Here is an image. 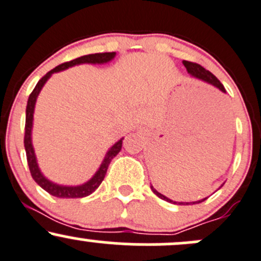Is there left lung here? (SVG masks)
Wrapping results in <instances>:
<instances>
[{
  "label": "left lung",
  "mask_w": 261,
  "mask_h": 261,
  "mask_svg": "<svg viewBox=\"0 0 261 261\" xmlns=\"http://www.w3.org/2000/svg\"><path fill=\"white\" fill-rule=\"evenodd\" d=\"M182 63H184L185 68L187 69V72H189L191 76L196 77V79H198V80H202V82L207 83V84L214 85L215 88H217V89H219V90H221L222 93H226V90H225L224 85H222L221 83H220V80L217 79V77L215 76V75L212 74V72H210L208 70H206L205 68H202V66L198 65V64H196V63H191V61H186V60H184V61H182ZM221 186H222V185H221ZM150 190L153 191V193H154V195H157L158 197L162 198V200L168 201V202L179 203V205H190V203H200V202H202V201H205L206 198H207V197L202 198V200L195 201V202H176V201H172V200H170V198H168V197H166L165 195H162V193L158 192V191L155 190L154 187L152 186V185H150Z\"/></svg>",
  "instance_id": "8db88e82"
}]
</instances>
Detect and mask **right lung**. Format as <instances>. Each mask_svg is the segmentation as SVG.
I'll use <instances>...</instances> for the list:
<instances>
[{
  "instance_id": "add662e5",
  "label": "right lung",
  "mask_w": 261,
  "mask_h": 261,
  "mask_svg": "<svg viewBox=\"0 0 261 261\" xmlns=\"http://www.w3.org/2000/svg\"><path fill=\"white\" fill-rule=\"evenodd\" d=\"M115 58V53H99V54H90V55H84L80 56V58L74 59V60L68 61V63H64L61 65L56 66L53 70H50L46 75L41 77L39 80V83L36 84L35 89L32 90V93L29 96L28 106H26V123H25V139H23V143H25V150H26V157H28V165L30 168L32 178L35 179L37 185H39L41 189H44L46 192H49L50 195L55 196L59 198H82L87 197V196L91 195L99 186H100L101 181L106 177L107 170H108V166L111 163V161L122 149V143L123 139L120 138L117 143H114L107 152L106 157H104L103 162H101L100 167L98 168V171L94 173V176L91 177L89 181H87L85 184L79 185V186H65V185H58L55 182L50 181L49 178L44 176L41 170L39 167V163H37L36 154H35L34 146H32V125H34V112H35V104H36L37 96H39L40 91L44 88L45 83L50 79L51 75L54 72L63 71L65 69L71 68V66L80 65V64H107L109 61H112Z\"/></svg>"
}]
</instances>
